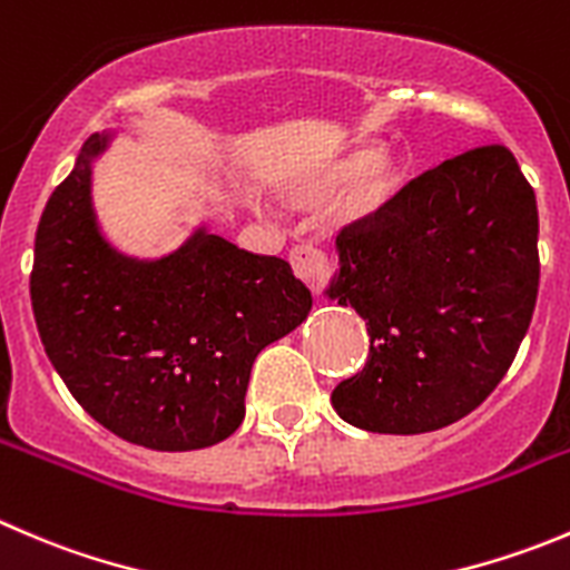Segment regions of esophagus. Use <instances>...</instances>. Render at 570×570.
<instances>
[{
  "label": "esophagus",
  "mask_w": 570,
  "mask_h": 570,
  "mask_svg": "<svg viewBox=\"0 0 570 570\" xmlns=\"http://www.w3.org/2000/svg\"><path fill=\"white\" fill-rule=\"evenodd\" d=\"M289 262H292V269H295L297 278H301L303 284L314 292V295H320V292L325 289V284H328V278H331L328 253L320 250V247H314V245H297V247H292Z\"/></svg>",
  "instance_id": "obj_1"
}]
</instances>
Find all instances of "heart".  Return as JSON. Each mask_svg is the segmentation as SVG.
Wrapping results in <instances>:
<instances>
[{
    "instance_id": "heart-1",
    "label": "heart",
    "mask_w": 570,
    "mask_h": 570,
    "mask_svg": "<svg viewBox=\"0 0 570 570\" xmlns=\"http://www.w3.org/2000/svg\"><path fill=\"white\" fill-rule=\"evenodd\" d=\"M403 184V167L390 150H351L320 169L312 180L301 186L297 197L303 203H317L334 195L340 186V214L345 219H364L390 206Z\"/></svg>"
}]
</instances>
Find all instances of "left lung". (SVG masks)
Returning <instances> with one entry per match:
<instances>
[{
    "label": "left lung",
    "mask_w": 570,
    "mask_h": 570,
    "mask_svg": "<svg viewBox=\"0 0 570 570\" xmlns=\"http://www.w3.org/2000/svg\"><path fill=\"white\" fill-rule=\"evenodd\" d=\"M331 301L370 334L364 367L331 392L364 432L423 434L499 386L532 323L538 200L501 145L443 161L336 236Z\"/></svg>",
    "instance_id": "1"
}]
</instances>
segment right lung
I'll list each match as a JSON object with an SVG mask.
<instances>
[{
    "mask_svg": "<svg viewBox=\"0 0 570 570\" xmlns=\"http://www.w3.org/2000/svg\"><path fill=\"white\" fill-rule=\"evenodd\" d=\"M94 132L36 230L32 314L75 401L127 443L208 449L245 420L262 347L306 320L312 292L278 256L197 228L156 262L114 250L91 206Z\"/></svg>",
    "mask_w": 570,
    "mask_h": 570,
    "instance_id": "right-lung-1",
    "label": "right lung"
}]
</instances>
